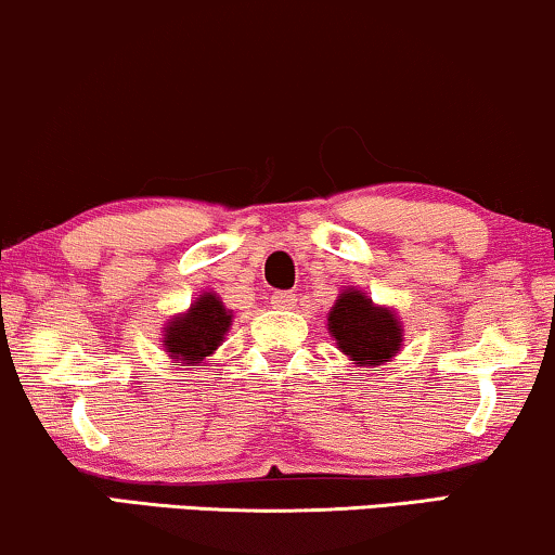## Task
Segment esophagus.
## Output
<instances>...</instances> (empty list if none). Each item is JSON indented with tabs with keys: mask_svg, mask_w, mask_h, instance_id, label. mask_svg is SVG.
Returning <instances> with one entry per match:
<instances>
[{
	"mask_svg": "<svg viewBox=\"0 0 555 555\" xmlns=\"http://www.w3.org/2000/svg\"><path fill=\"white\" fill-rule=\"evenodd\" d=\"M295 295L293 293H287V291H275L270 295V306L272 308H283V310H287V308H293L295 306Z\"/></svg>",
	"mask_w": 555,
	"mask_h": 555,
	"instance_id": "34e87169",
	"label": "esophagus"
}]
</instances>
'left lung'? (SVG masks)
<instances>
[{
  "label": "left lung",
  "instance_id": "8db88e82",
  "mask_svg": "<svg viewBox=\"0 0 555 555\" xmlns=\"http://www.w3.org/2000/svg\"><path fill=\"white\" fill-rule=\"evenodd\" d=\"M328 331L338 351L361 366H382L401 346V325L391 310L376 308L359 291L338 295L328 315Z\"/></svg>",
  "mask_w": 555,
  "mask_h": 555
}]
</instances>
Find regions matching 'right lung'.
I'll return each mask as SVG.
<instances>
[{
	"instance_id": "right-lung-1",
	"label": "right lung",
	"mask_w": 555,
	"mask_h": 555,
	"mask_svg": "<svg viewBox=\"0 0 555 555\" xmlns=\"http://www.w3.org/2000/svg\"><path fill=\"white\" fill-rule=\"evenodd\" d=\"M230 325L232 315L222 306V300L215 293H204L202 298H196L189 313L173 318L166 325L164 351L171 359H177V366L179 363L196 366V363L204 361V356L217 351Z\"/></svg>"
}]
</instances>
